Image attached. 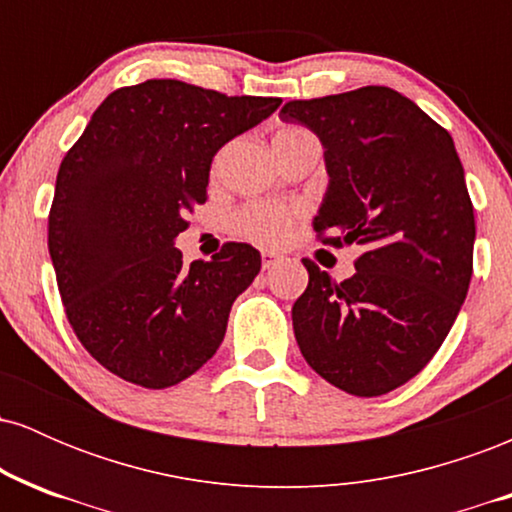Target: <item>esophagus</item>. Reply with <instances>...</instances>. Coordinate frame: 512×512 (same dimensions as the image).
<instances>
[{"mask_svg": "<svg viewBox=\"0 0 512 512\" xmlns=\"http://www.w3.org/2000/svg\"><path fill=\"white\" fill-rule=\"evenodd\" d=\"M281 260H284V257L279 255V252H272V250H264L262 252V269H272V267H276V264H279Z\"/></svg>", "mask_w": 512, "mask_h": 512, "instance_id": "obj_1", "label": "esophagus"}]
</instances>
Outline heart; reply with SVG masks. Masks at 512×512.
I'll return each mask as SVG.
<instances>
[{"label":"heart","mask_w":512,"mask_h":512,"mask_svg":"<svg viewBox=\"0 0 512 512\" xmlns=\"http://www.w3.org/2000/svg\"><path fill=\"white\" fill-rule=\"evenodd\" d=\"M305 129L301 127H284L274 134L276 137H293V134H301ZM236 228L243 236H248L257 243L264 245H276L289 236L291 228V214L284 209L267 207V204H250L236 216Z\"/></svg>","instance_id":"obj_1"}]
</instances>
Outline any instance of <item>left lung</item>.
Returning a JSON list of instances; mask_svg holds the SVG:
<instances>
[{
    "instance_id": "obj_1",
    "label": "left lung",
    "mask_w": 512,
    "mask_h": 512,
    "mask_svg": "<svg viewBox=\"0 0 512 512\" xmlns=\"http://www.w3.org/2000/svg\"><path fill=\"white\" fill-rule=\"evenodd\" d=\"M279 117L325 146L317 238L363 248L342 284L303 260L310 279L291 310L296 342L327 383L385 395L424 370L467 298L477 226L455 142L387 86L291 101Z\"/></svg>"
}]
</instances>
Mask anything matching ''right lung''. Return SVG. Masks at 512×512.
<instances>
[{"label": "right lung", "instance_id": "right-lung-1", "mask_svg": "<svg viewBox=\"0 0 512 512\" xmlns=\"http://www.w3.org/2000/svg\"><path fill=\"white\" fill-rule=\"evenodd\" d=\"M279 105L149 79L110 93L64 156L48 219L52 267L74 334L117 378L163 390L221 346L260 252L226 243L185 267L175 238L207 202L216 151Z\"/></svg>", "mask_w": 512, "mask_h": 512}]
</instances>
